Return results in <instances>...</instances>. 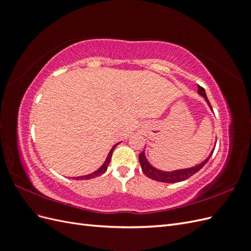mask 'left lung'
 I'll return each instance as SVG.
<instances>
[{"label":"left lung","mask_w":251,"mask_h":251,"mask_svg":"<svg viewBox=\"0 0 251 251\" xmlns=\"http://www.w3.org/2000/svg\"><path fill=\"white\" fill-rule=\"evenodd\" d=\"M198 93L200 95H202L205 98V100H206V101L209 104V107L211 108L210 102H209L208 98L206 96V93H205V90L201 86H198ZM214 150H212L210 155L206 159H205V160L202 163L194 166V168L185 169V170H179V171H174V172L159 171V170L153 168V166H151L149 163L146 156H144V151H142L141 153L139 154V162L141 164L142 172L146 174L149 178L156 180V181H159V182H165V183H176V182L184 181V180L188 179L189 177H192L193 175H195L197 172H199L203 168V166L207 163V161L209 160V158L211 157L212 153H214Z\"/></svg>","instance_id":"obj_1"}]
</instances>
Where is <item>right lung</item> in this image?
Masks as SVG:
<instances>
[{
  "label": "right lung",
  "instance_id": "1",
  "mask_svg": "<svg viewBox=\"0 0 251 251\" xmlns=\"http://www.w3.org/2000/svg\"><path fill=\"white\" fill-rule=\"evenodd\" d=\"M117 144H118V143H116L115 146H114V147L112 148V150L110 151V153H109V155H108L107 159H105L104 163H103V164L100 166V168L98 169L96 172H94V173H92V174L86 175V176H81V177H73V179H76V180H88V179H92V178H95V177H98V176H100V175H102L105 171H107V169H108V165H109V163H110V161H111V158H112L113 151H114V149H115V148L117 147Z\"/></svg>",
  "mask_w": 251,
  "mask_h": 251
}]
</instances>
